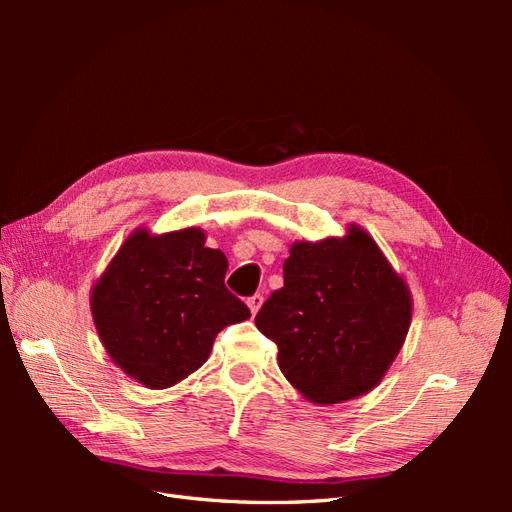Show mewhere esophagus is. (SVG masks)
Listing matches in <instances>:
<instances>
[{
  "label": "esophagus",
  "mask_w": 512,
  "mask_h": 512,
  "mask_svg": "<svg viewBox=\"0 0 512 512\" xmlns=\"http://www.w3.org/2000/svg\"><path fill=\"white\" fill-rule=\"evenodd\" d=\"M262 301H265V297H262L260 292H256V294H252L250 299H247V305H250V312L252 314H256L258 309H260V305H262Z\"/></svg>",
  "instance_id": "esophagus-1"
}]
</instances>
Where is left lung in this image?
I'll use <instances>...</instances> for the list:
<instances>
[{"label": "left lung", "mask_w": 512, "mask_h": 512, "mask_svg": "<svg viewBox=\"0 0 512 512\" xmlns=\"http://www.w3.org/2000/svg\"><path fill=\"white\" fill-rule=\"evenodd\" d=\"M412 301L365 230L344 239L294 243L284 260V288L256 314L277 346L282 374L320 406L365 395L404 346Z\"/></svg>", "instance_id": "left-lung-1"}]
</instances>
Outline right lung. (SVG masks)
Here are the masks:
<instances>
[{
	"mask_svg": "<svg viewBox=\"0 0 512 512\" xmlns=\"http://www.w3.org/2000/svg\"><path fill=\"white\" fill-rule=\"evenodd\" d=\"M228 260L185 228L136 230L91 292V314L111 359L147 389H168L209 359L213 339L250 309L226 286Z\"/></svg>",
	"mask_w": 512,
	"mask_h": 512,
	"instance_id": "1",
	"label": "right lung"
}]
</instances>
